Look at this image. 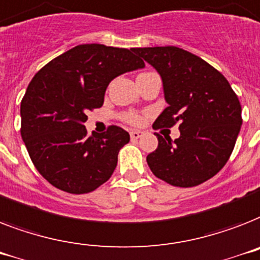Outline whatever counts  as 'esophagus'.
<instances>
[{
  "label": "esophagus",
  "instance_id": "1",
  "mask_svg": "<svg viewBox=\"0 0 260 260\" xmlns=\"http://www.w3.org/2000/svg\"><path fill=\"white\" fill-rule=\"evenodd\" d=\"M142 136H143V132H141V130H132V132H130L132 140H138V138H141Z\"/></svg>",
  "mask_w": 260,
  "mask_h": 260
}]
</instances>
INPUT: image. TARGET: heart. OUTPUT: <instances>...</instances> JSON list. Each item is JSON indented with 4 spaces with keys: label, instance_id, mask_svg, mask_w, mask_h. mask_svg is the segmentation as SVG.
Here are the masks:
<instances>
[{
    "label": "heart",
    "instance_id": "heart-1",
    "mask_svg": "<svg viewBox=\"0 0 260 260\" xmlns=\"http://www.w3.org/2000/svg\"><path fill=\"white\" fill-rule=\"evenodd\" d=\"M126 120H128V122H130V123H140L141 122V118L138 117V115H136V114H127V115H126Z\"/></svg>",
    "mask_w": 260,
    "mask_h": 260
}]
</instances>
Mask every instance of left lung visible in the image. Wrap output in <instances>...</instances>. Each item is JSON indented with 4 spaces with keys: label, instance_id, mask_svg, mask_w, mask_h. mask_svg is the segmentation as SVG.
<instances>
[{
    "label": "left lung",
    "instance_id": "1",
    "mask_svg": "<svg viewBox=\"0 0 260 260\" xmlns=\"http://www.w3.org/2000/svg\"><path fill=\"white\" fill-rule=\"evenodd\" d=\"M155 68L168 107L153 127L180 123V137L159 136L146 157L155 177L190 188L213 177L227 164L242 126V107L230 83L217 70L177 47L134 48Z\"/></svg>",
    "mask_w": 260,
    "mask_h": 260
}]
</instances>
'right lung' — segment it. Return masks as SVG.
Instances as JSON below:
<instances>
[{
	"mask_svg": "<svg viewBox=\"0 0 260 260\" xmlns=\"http://www.w3.org/2000/svg\"><path fill=\"white\" fill-rule=\"evenodd\" d=\"M145 67L130 49L82 44L41 68L21 101V137L29 157L49 184L83 194L105 184L130 141L118 126L87 134V111L99 109L110 82Z\"/></svg>",
	"mask_w": 260,
	"mask_h": 260,
	"instance_id": "add662e5",
	"label": "right lung"
}]
</instances>
